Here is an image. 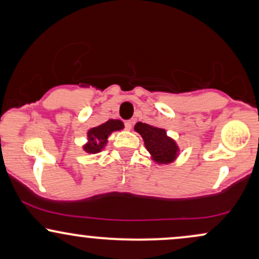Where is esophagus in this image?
Instances as JSON below:
<instances>
[{
    "label": "esophagus",
    "mask_w": 259,
    "mask_h": 259,
    "mask_svg": "<svg viewBox=\"0 0 259 259\" xmlns=\"http://www.w3.org/2000/svg\"><path fill=\"white\" fill-rule=\"evenodd\" d=\"M124 125H125V129L126 130H130L133 127V121H130V120H126L125 123H124Z\"/></svg>",
    "instance_id": "34e87169"
}]
</instances>
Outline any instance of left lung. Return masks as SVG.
Masks as SVG:
<instances>
[{
  "label": "left lung",
  "mask_w": 259,
  "mask_h": 259,
  "mask_svg": "<svg viewBox=\"0 0 259 259\" xmlns=\"http://www.w3.org/2000/svg\"><path fill=\"white\" fill-rule=\"evenodd\" d=\"M136 133L142 136L147 151L158 164L171 163L179 154V147L173 139L169 138L167 132L162 127L152 126L146 123H139L134 126Z\"/></svg>",
  "instance_id": "1"
}]
</instances>
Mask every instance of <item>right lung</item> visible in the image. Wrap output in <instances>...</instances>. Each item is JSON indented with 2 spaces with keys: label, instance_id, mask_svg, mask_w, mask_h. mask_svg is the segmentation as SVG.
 <instances>
[{
  "label": "right lung",
  "instance_id": "add662e5",
  "mask_svg": "<svg viewBox=\"0 0 259 259\" xmlns=\"http://www.w3.org/2000/svg\"><path fill=\"white\" fill-rule=\"evenodd\" d=\"M124 127L123 121L109 119L106 123L101 124L99 126L92 127L88 132V142L84 145V151L88 153H99L100 151L103 150L106 144L108 142V136L113 132H118Z\"/></svg>",
  "mask_w": 259,
  "mask_h": 259
}]
</instances>
